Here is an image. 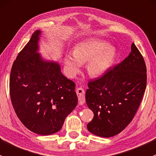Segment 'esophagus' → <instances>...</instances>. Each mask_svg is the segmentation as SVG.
Returning a JSON list of instances; mask_svg holds the SVG:
<instances>
[{
  "label": "esophagus",
  "mask_w": 156,
  "mask_h": 156,
  "mask_svg": "<svg viewBox=\"0 0 156 156\" xmlns=\"http://www.w3.org/2000/svg\"><path fill=\"white\" fill-rule=\"evenodd\" d=\"M76 94H77L79 104L83 105L86 102V98H85V90L83 88H77L76 89Z\"/></svg>",
  "instance_id": "1"
}]
</instances>
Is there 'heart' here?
I'll use <instances>...</instances> for the list:
<instances>
[{"label":"heart","mask_w":156,"mask_h":156,"mask_svg":"<svg viewBox=\"0 0 156 156\" xmlns=\"http://www.w3.org/2000/svg\"><path fill=\"white\" fill-rule=\"evenodd\" d=\"M115 47L100 40H88L77 43L73 55H65V66L69 75L78 73L82 64L86 62V70L89 76L98 77L113 66L116 58Z\"/></svg>","instance_id":"b5f03b06"}]
</instances>
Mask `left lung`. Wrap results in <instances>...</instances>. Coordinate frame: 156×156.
I'll return each mask as SVG.
<instances>
[{"instance_id": "8db88e82", "label": "left lung", "mask_w": 156, "mask_h": 156, "mask_svg": "<svg viewBox=\"0 0 156 156\" xmlns=\"http://www.w3.org/2000/svg\"><path fill=\"white\" fill-rule=\"evenodd\" d=\"M131 49L121 63L88 83L86 101L94 117L87 128L94 135L110 137L119 134L139 107L147 86V67L134 43Z\"/></svg>"}]
</instances>
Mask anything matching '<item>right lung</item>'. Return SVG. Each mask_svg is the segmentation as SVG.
<instances>
[{
  "instance_id": "obj_1",
  "label": "right lung",
  "mask_w": 156,
  "mask_h": 156,
  "mask_svg": "<svg viewBox=\"0 0 156 156\" xmlns=\"http://www.w3.org/2000/svg\"><path fill=\"white\" fill-rule=\"evenodd\" d=\"M41 31L36 30L17 55L11 69V102L22 124L32 132L49 135L61 130L77 105L75 83L61 72L59 64L39 53Z\"/></svg>"
}]
</instances>
